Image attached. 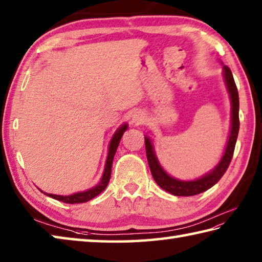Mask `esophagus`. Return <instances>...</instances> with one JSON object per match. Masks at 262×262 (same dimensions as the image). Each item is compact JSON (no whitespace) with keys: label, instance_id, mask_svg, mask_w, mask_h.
<instances>
[{"label":"esophagus","instance_id":"obj_1","mask_svg":"<svg viewBox=\"0 0 262 262\" xmlns=\"http://www.w3.org/2000/svg\"><path fill=\"white\" fill-rule=\"evenodd\" d=\"M143 120H144V115L142 112H134L132 115L130 121L133 123H136V125H139V123H141Z\"/></svg>","mask_w":262,"mask_h":262}]
</instances>
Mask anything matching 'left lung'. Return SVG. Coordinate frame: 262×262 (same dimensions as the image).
I'll return each instance as SVG.
<instances>
[{
  "label": "left lung",
  "instance_id": "1",
  "mask_svg": "<svg viewBox=\"0 0 262 262\" xmlns=\"http://www.w3.org/2000/svg\"><path fill=\"white\" fill-rule=\"evenodd\" d=\"M222 73L223 80H225L226 83V88L228 90V94H229L230 98V130L221 159L216 164L215 167L211 169L210 172L205 173L201 178L189 181L179 180L177 178L170 177V175L164 169L163 166L160 165L158 158H157L155 146L154 143H152V141L150 140V137L144 135L146 158L150 166L152 177H154L156 183L158 184L161 189H164L165 191L169 192L170 194H174V196L188 197L206 191V190L212 188L213 185L223 177V174L226 173L228 166H229L231 161L239 130V98L235 80L234 77H232V73L229 68L223 65Z\"/></svg>",
  "mask_w": 262,
  "mask_h": 262
}]
</instances>
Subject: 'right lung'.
I'll return each instance as SVG.
<instances>
[{"label": "right lung", "mask_w": 262, "mask_h": 262, "mask_svg": "<svg viewBox=\"0 0 262 262\" xmlns=\"http://www.w3.org/2000/svg\"><path fill=\"white\" fill-rule=\"evenodd\" d=\"M128 128V123H123L118 129L115 132V134L112 135L110 144H108V151H107V157H106V161H105V167H104V172L101 178V181H99L98 184L95 185V187L90 188L88 190H84V191H80V192H75L72 194H69V196H61V194H52L48 192H43L46 196H49L51 198L56 199V201L63 202L66 204H80V203H85L89 202L90 199L95 198L98 196L104 189L107 187L108 181H110L111 178V168H112V163H113V158H115L116 151L118 149V145L120 143V140L123 135V133L127 130Z\"/></svg>", "instance_id": "right-lung-1"}]
</instances>
